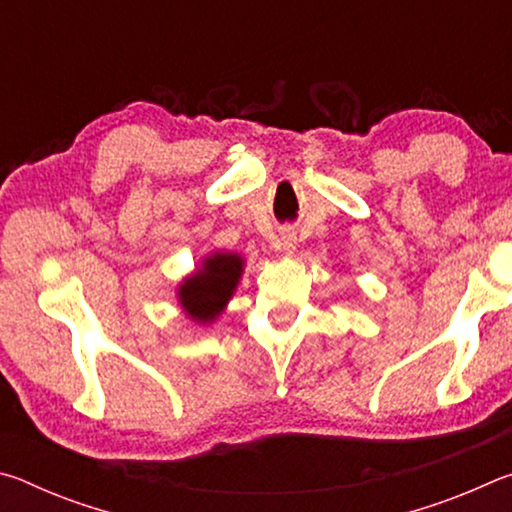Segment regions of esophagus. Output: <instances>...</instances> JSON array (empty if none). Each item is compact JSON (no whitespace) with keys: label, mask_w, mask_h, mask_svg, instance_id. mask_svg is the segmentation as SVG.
Returning <instances> with one entry per match:
<instances>
[{"label":"esophagus","mask_w":512,"mask_h":512,"mask_svg":"<svg viewBox=\"0 0 512 512\" xmlns=\"http://www.w3.org/2000/svg\"><path fill=\"white\" fill-rule=\"evenodd\" d=\"M282 250L287 255H293V250H296V235H291V232H287V235H282Z\"/></svg>","instance_id":"1"}]
</instances>
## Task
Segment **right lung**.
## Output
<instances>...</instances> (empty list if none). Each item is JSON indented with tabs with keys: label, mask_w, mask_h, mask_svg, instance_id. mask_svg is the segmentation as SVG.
I'll return each mask as SVG.
<instances>
[{
	"label": "right lung",
	"mask_w": 512,
	"mask_h": 512,
	"mask_svg": "<svg viewBox=\"0 0 512 512\" xmlns=\"http://www.w3.org/2000/svg\"><path fill=\"white\" fill-rule=\"evenodd\" d=\"M241 257L239 255H212L196 275L187 277L180 284V302L194 320L210 323L221 314L225 302L230 300L241 277Z\"/></svg>",
	"instance_id": "right-lung-1"
}]
</instances>
